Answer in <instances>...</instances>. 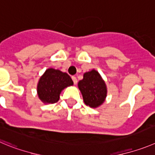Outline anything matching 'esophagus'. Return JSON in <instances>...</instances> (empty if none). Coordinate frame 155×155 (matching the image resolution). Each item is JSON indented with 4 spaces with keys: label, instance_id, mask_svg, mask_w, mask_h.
Returning a JSON list of instances; mask_svg holds the SVG:
<instances>
[{
    "label": "esophagus",
    "instance_id": "1",
    "mask_svg": "<svg viewBox=\"0 0 155 155\" xmlns=\"http://www.w3.org/2000/svg\"><path fill=\"white\" fill-rule=\"evenodd\" d=\"M72 79H73V83H74L75 85L77 84V79H76V76H72Z\"/></svg>",
    "mask_w": 155,
    "mask_h": 155
}]
</instances>
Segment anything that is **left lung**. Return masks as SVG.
<instances>
[{
  "label": "left lung",
  "mask_w": 155,
  "mask_h": 155,
  "mask_svg": "<svg viewBox=\"0 0 155 155\" xmlns=\"http://www.w3.org/2000/svg\"><path fill=\"white\" fill-rule=\"evenodd\" d=\"M85 104L91 108H97L106 98L107 88L100 74L95 69L86 72L78 83Z\"/></svg>",
  "instance_id": "8db88e82"
}]
</instances>
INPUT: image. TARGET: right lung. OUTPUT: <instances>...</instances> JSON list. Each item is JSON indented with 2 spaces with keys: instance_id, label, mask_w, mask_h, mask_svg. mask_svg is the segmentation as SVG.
I'll use <instances>...</instances> for the list:
<instances>
[{
  "instance_id": "1",
  "label": "right lung",
  "mask_w": 155,
  "mask_h": 155,
  "mask_svg": "<svg viewBox=\"0 0 155 155\" xmlns=\"http://www.w3.org/2000/svg\"><path fill=\"white\" fill-rule=\"evenodd\" d=\"M73 85V80L67 73L50 68L45 71L39 80L37 94L44 103H55L60 99L62 91Z\"/></svg>"
}]
</instances>
